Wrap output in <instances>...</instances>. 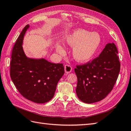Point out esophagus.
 Listing matches in <instances>:
<instances>
[{"mask_svg": "<svg viewBox=\"0 0 131 131\" xmlns=\"http://www.w3.org/2000/svg\"><path fill=\"white\" fill-rule=\"evenodd\" d=\"M72 69H73V68H72V67L70 65H65V71L66 73L68 74L69 73H70V72H71L72 71Z\"/></svg>", "mask_w": 131, "mask_h": 131, "instance_id": "esophagus-1", "label": "esophagus"}]
</instances>
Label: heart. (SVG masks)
<instances>
[{
	"mask_svg": "<svg viewBox=\"0 0 131 131\" xmlns=\"http://www.w3.org/2000/svg\"><path fill=\"white\" fill-rule=\"evenodd\" d=\"M64 42L69 46L74 47L73 56L75 59L79 62H85L95 54L101 42V38L98 33L79 29L66 36ZM56 48L60 54H63L65 52L64 47L59 43L56 44Z\"/></svg>",
	"mask_w": 131,
	"mask_h": 131,
	"instance_id": "1",
	"label": "heart"
}]
</instances>
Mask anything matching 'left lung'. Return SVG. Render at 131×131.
<instances>
[{
    "mask_svg": "<svg viewBox=\"0 0 131 131\" xmlns=\"http://www.w3.org/2000/svg\"><path fill=\"white\" fill-rule=\"evenodd\" d=\"M118 53L115 44L108 43L99 57L76 66V93L82 101L87 104L100 101L112 91L121 69Z\"/></svg>",
    "mask_w": 131,
    "mask_h": 131,
    "instance_id": "1",
    "label": "left lung"
}]
</instances>
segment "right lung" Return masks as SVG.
Returning a JSON list of instances; mask_svg holds the SVG:
<instances>
[{
	"label": "right lung",
	"instance_id": "obj_1",
	"mask_svg": "<svg viewBox=\"0 0 131 131\" xmlns=\"http://www.w3.org/2000/svg\"><path fill=\"white\" fill-rule=\"evenodd\" d=\"M29 25L24 27L13 46L10 65V76L20 94L38 104L50 101L57 84L65 73L62 63H53L45 59L27 58L23 51L24 36Z\"/></svg>",
	"mask_w": 131,
	"mask_h": 131
}]
</instances>
